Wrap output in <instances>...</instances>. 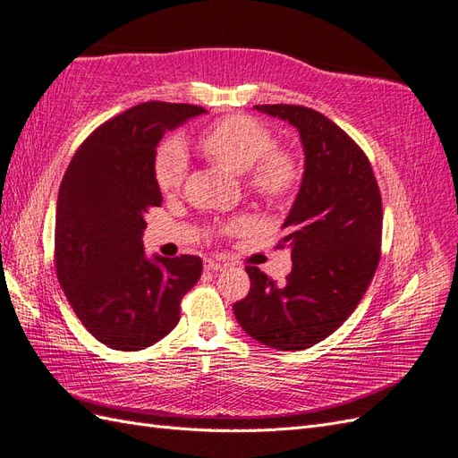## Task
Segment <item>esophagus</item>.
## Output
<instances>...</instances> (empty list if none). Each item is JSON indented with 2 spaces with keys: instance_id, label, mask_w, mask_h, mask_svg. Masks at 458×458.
<instances>
[{
  "instance_id": "esophagus-1",
  "label": "esophagus",
  "mask_w": 458,
  "mask_h": 458,
  "mask_svg": "<svg viewBox=\"0 0 458 458\" xmlns=\"http://www.w3.org/2000/svg\"><path fill=\"white\" fill-rule=\"evenodd\" d=\"M204 266H206V270H211V272H219V270H223V267H225V262L216 260V259H208V260L204 262Z\"/></svg>"
}]
</instances>
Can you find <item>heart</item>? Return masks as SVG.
<instances>
[{
	"instance_id": "heart-1",
	"label": "heart",
	"mask_w": 458,
	"mask_h": 458,
	"mask_svg": "<svg viewBox=\"0 0 458 458\" xmlns=\"http://www.w3.org/2000/svg\"><path fill=\"white\" fill-rule=\"evenodd\" d=\"M272 136L264 124L249 116H227L206 128L198 138V149L204 157L235 174H244V182L254 194L266 199H284L293 192L299 166L284 148H270ZM188 171L184 145L171 140L161 145L155 157V181L166 196L181 191ZM250 225L249 217L235 219L231 231Z\"/></svg>"
}]
</instances>
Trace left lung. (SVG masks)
I'll return each instance as SVG.
<instances>
[{
  "mask_svg": "<svg viewBox=\"0 0 458 458\" xmlns=\"http://www.w3.org/2000/svg\"><path fill=\"white\" fill-rule=\"evenodd\" d=\"M297 128L305 171L277 247L293 267L276 284L247 266L250 292L233 305L242 330L274 350H305L358 307L381 256L383 206L371 163L348 133L313 108L256 105Z\"/></svg>",
  "mask_w": 458,
  "mask_h": 458,
  "instance_id": "left-lung-1",
  "label": "left lung"
}]
</instances>
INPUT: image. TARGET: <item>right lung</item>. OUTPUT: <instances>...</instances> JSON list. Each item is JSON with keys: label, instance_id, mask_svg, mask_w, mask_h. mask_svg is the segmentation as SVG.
I'll use <instances>...</instances> for the list:
<instances>
[{"label": "right lung", "instance_id": "add662e5", "mask_svg": "<svg viewBox=\"0 0 458 458\" xmlns=\"http://www.w3.org/2000/svg\"><path fill=\"white\" fill-rule=\"evenodd\" d=\"M206 108L141 103L98 126L65 171L55 206V272L81 325L105 345L136 352L181 318L202 276L198 256L143 252L145 214L163 202L155 157L165 131Z\"/></svg>", "mask_w": 458, "mask_h": 458}]
</instances>
